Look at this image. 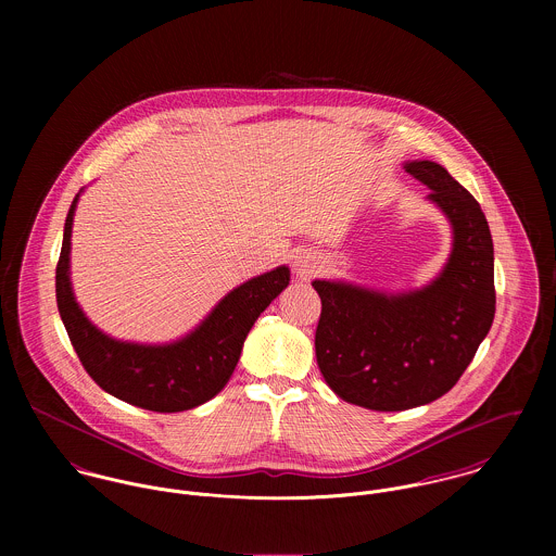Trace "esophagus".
Instances as JSON below:
<instances>
[{
    "mask_svg": "<svg viewBox=\"0 0 556 556\" xmlns=\"http://www.w3.org/2000/svg\"><path fill=\"white\" fill-rule=\"evenodd\" d=\"M317 269V256H313V254H308V252H304V254L295 256V271H298L302 278H308V276H313Z\"/></svg>",
    "mask_w": 556,
    "mask_h": 556,
    "instance_id": "obj_1",
    "label": "esophagus"
}]
</instances>
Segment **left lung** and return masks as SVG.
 <instances>
[{
  "instance_id": "left-lung-1",
  "label": "left lung",
  "mask_w": 556,
  "mask_h": 556,
  "mask_svg": "<svg viewBox=\"0 0 556 556\" xmlns=\"http://www.w3.org/2000/svg\"><path fill=\"white\" fill-rule=\"evenodd\" d=\"M404 170L430 188L452 225L441 274L408 293L315 280L320 298L315 349L333 394L372 410H404L447 394L494 318V248L473 194L441 164L413 160Z\"/></svg>"
}]
</instances>
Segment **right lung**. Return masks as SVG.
Wrapping results in <instances>:
<instances>
[{"mask_svg":"<svg viewBox=\"0 0 556 556\" xmlns=\"http://www.w3.org/2000/svg\"><path fill=\"white\" fill-rule=\"evenodd\" d=\"M75 197L55 269L58 308L87 375L128 404L177 413L216 396L231 379L243 340L258 315L287 289L291 271L280 265L227 293L188 336L168 344H137L102 333L80 311L71 285V236Z\"/></svg>","mask_w":556,"mask_h":556,"instance_id":"1","label":"right lung"}]
</instances>
